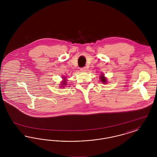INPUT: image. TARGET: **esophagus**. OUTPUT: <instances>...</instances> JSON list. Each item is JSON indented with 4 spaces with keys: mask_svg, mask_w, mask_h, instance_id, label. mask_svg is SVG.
Segmentation results:
<instances>
[{
    "mask_svg": "<svg viewBox=\"0 0 157 157\" xmlns=\"http://www.w3.org/2000/svg\"><path fill=\"white\" fill-rule=\"evenodd\" d=\"M81 71L82 72H85V71H86V67H81Z\"/></svg>",
    "mask_w": 157,
    "mask_h": 157,
    "instance_id": "esophagus-1",
    "label": "esophagus"
}]
</instances>
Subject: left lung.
<instances>
[{
  "label": "left lung",
  "instance_id": "1",
  "mask_svg": "<svg viewBox=\"0 0 157 157\" xmlns=\"http://www.w3.org/2000/svg\"><path fill=\"white\" fill-rule=\"evenodd\" d=\"M100 79L101 81V82H102L103 83H107V81H106V78L104 76V74H101V76H100Z\"/></svg>",
  "mask_w": 157,
  "mask_h": 157
}]
</instances>
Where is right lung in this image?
<instances>
[{"mask_svg":"<svg viewBox=\"0 0 157 157\" xmlns=\"http://www.w3.org/2000/svg\"><path fill=\"white\" fill-rule=\"evenodd\" d=\"M65 78V77H63V81L62 82H61V84H60V85H61V86H60L61 87H63V86H65V85H67V80H66L67 79Z\"/></svg>","mask_w":157,"mask_h":157,"instance_id":"obj_1","label":"right lung"}]
</instances>
